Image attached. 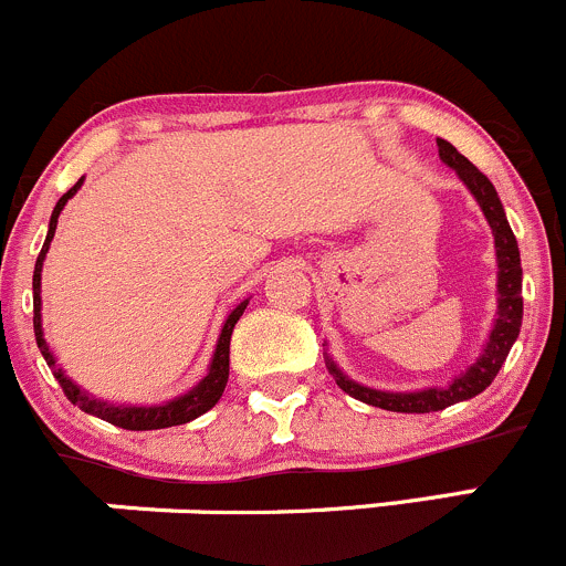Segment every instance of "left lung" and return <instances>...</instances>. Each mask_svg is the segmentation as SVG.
I'll use <instances>...</instances> for the list:
<instances>
[{"instance_id": "left-lung-1", "label": "left lung", "mask_w": 566, "mask_h": 566, "mask_svg": "<svg viewBox=\"0 0 566 566\" xmlns=\"http://www.w3.org/2000/svg\"><path fill=\"white\" fill-rule=\"evenodd\" d=\"M440 159L462 178L475 203L484 211L486 222L492 228V237H495V259H497V316L495 324L490 329V338H486L484 349L475 357L473 366H468L460 377L451 379L443 388H423L412 390V394H390V390H377L366 388V385L355 382V379L346 377L338 366L333 363V357H327V368L333 374L335 385H338L344 394H349L352 399H360L371 407H382L390 412H438L446 407L457 405V401H468L473 396H479L481 390H486L492 385V379L501 371L503 360H506L509 349L517 340L520 324H523V266H520V248L517 239H514L512 228H509L506 214H503V203L497 198L495 187H492L490 178L471 165L449 139H438Z\"/></svg>"}]
</instances>
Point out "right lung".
I'll return each mask as SVG.
<instances>
[{
    "instance_id": "add662e5",
    "label": "right lung",
    "mask_w": 566,
    "mask_h": 566,
    "mask_svg": "<svg viewBox=\"0 0 566 566\" xmlns=\"http://www.w3.org/2000/svg\"><path fill=\"white\" fill-rule=\"evenodd\" d=\"M82 181H85V178H80V181H76L74 187H71L69 192H65L63 198L57 200V206H54L52 220H49L46 242H43L41 255H38V261H35V275H32V311H35V316H32V324H35L38 349H41L43 360L49 363V368H52L54 379H57V382H60L63 394L69 396L71 405H76V407H80V410L91 412V416L101 418V421L112 423V427L132 429V432H145V429L181 427V423L195 421V418H198V416L209 412L211 407H214L217 401H220L222 390H226L228 368H231V335H233V327H237L239 316H242L244 307H248V300L239 302V305L231 311V316L226 318V324H222V333H220V338H217V349H214V357H211L209 374H206V377L200 379V382L195 385L192 390H187V394L178 396V399L165 401V405L128 407V405H109V401H104V399H95V396L85 394V390H82L80 385L71 382V379L65 377L63 368H57V360H54V355H52V352H49V344H46V338H43V327H41V272H43V259H46L49 244H52V239H54V231H57L60 211L65 209V203H69L71 198H74L76 189L82 187Z\"/></svg>"
}]
</instances>
